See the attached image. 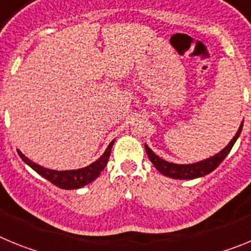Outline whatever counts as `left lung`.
<instances>
[{
    "label": "left lung",
    "instance_id": "8db88e82",
    "mask_svg": "<svg viewBox=\"0 0 251 251\" xmlns=\"http://www.w3.org/2000/svg\"><path fill=\"white\" fill-rule=\"evenodd\" d=\"M241 129H243V123L239 127V130L236 132L234 138L231 139L229 145L226 146L221 152H219L217 154H215L214 157H210V158L205 159V161H200L197 163H192V165H176V163H171V162L165 161V159L159 158L156 153H153V151L148 147L147 145L145 146L146 152L148 154V158L151 159V162L153 163V166L157 168V170L161 172L162 175L165 176L171 177V178H177V179H194L197 177H202L208 175L210 172H212L214 170H216L219 167L221 162L225 159V157L229 154V152L231 151L232 146L236 142V139L240 136Z\"/></svg>",
    "mask_w": 251,
    "mask_h": 251
}]
</instances>
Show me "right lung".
Listing matches in <instances>:
<instances>
[{"instance_id":"right-lung-1","label":"right lung","mask_w":251,"mask_h":251,"mask_svg":"<svg viewBox=\"0 0 251 251\" xmlns=\"http://www.w3.org/2000/svg\"><path fill=\"white\" fill-rule=\"evenodd\" d=\"M113 145H114V141L110 142V145L108 146L105 152L103 153V156L99 159H97L94 163L89 165L88 167L73 171H54L41 167V166L36 165L31 159H28L27 157L24 156L20 151H17V152H19L20 157L24 159L25 163H27L32 170L36 171L37 174L41 175L44 178L49 179L51 183H54L55 186H57L60 188H64V190H75V188H80L83 186L88 185V183L94 181L100 175V172L104 170L106 163H108Z\"/></svg>"}]
</instances>
